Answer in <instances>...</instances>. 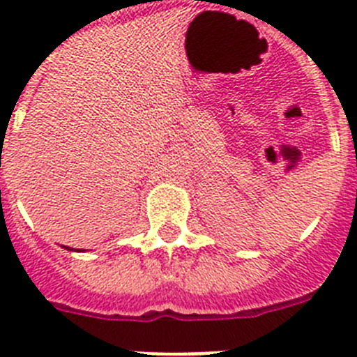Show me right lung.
Here are the masks:
<instances>
[{
  "instance_id": "1",
  "label": "right lung",
  "mask_w": 357,
  "mask_h": 357,
  "mask_svg": "<svg viewBox=\"0 0 357 357\" xmlns=\"http://www.w3.org/2000/svg\"><path fill=\"white\" fill-rule=\"evenodd\" d=\"M63 248H66V250H73V248H70V246H63Z\"/></svg>"
}]
</instances>
